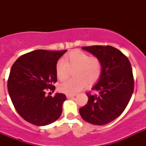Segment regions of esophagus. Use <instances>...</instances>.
Returning a JSON list of instances; mask_svg holds the SVG:
<instances>
[{"label":"esophagus","mask_w":146,"mask_h":146,"mask_svg":"<svg viewBox=\"0 0 146 146\" xmlns=\"http://www.w3.org/2000/svg\"><path fill=\"white\" fill-rule=\"evenodd\" d=\"M66 96H67V99H70V98L74 97V95H69V94H67V95H66Z\"/></svg>","instance_id":"obj_1"}]
</instances>
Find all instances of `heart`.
<instances>
[{
  "instance_id": "1",
  "label": "heart",
  "mask_w": 146,
  "mask_h": 146,
  "mask_svg": "<svg viewBox=\"0 0 146 146\" xmlns=\"http://www.w3.org/2000/svg\"><path fill=\"white\" fill-rule=\"evenodd\" d=\"M74 72L76 79H68L59 85V90L64 94L74 95L83 90L89 84H94L100 79L102 73V64L96 57H90L80 50L71 52L59 60L56 66L58 79L63 81L69 75L70 70Z\"/></svg>"
}]
</instances>
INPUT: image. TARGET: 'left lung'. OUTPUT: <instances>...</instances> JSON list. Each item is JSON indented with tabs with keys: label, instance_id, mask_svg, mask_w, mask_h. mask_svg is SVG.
Segmentation results:
<instances>
[{
	"label": "left lung",
	"instance_id": "left-lung-1",
	"mask_svg": "<svg viewBox=\"0 0 146 146\" xmlns=\"http://www.w3.org/2000/svg\"><path fill=\"white\" fill-rule=\"evenodd\" d=\"M102 64L98 82L88 94V104L79 109L82 118L90 124L103 125L119 117L128 105L134 87L128 58L111 46H84Z\"/></svg>",
	"mask_w": 146,
	"mask_h": 146
}]
</instances>
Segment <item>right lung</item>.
Returning <instances> with one entry per match:
<instances>
[{
	"label": "right lung",
	"mask_w": 146,
	"mask_h": 146,
	"mask_svg": "<svg viewBox=\"0 0 146 146\" xmlns=\"http://www.w3.org/2000/svg\"><path fill=\"white\" fill-rule=\"evenodd\" d=\"M37 50L24 54L10 70L7 88L15 108L27 122L38 126L51 124L60 117L66 100L63 94L47 96V88L55 90L56 66L65 52Z\"/></svg>",
	"instance_id": "add662e5"
}]
</instances>
